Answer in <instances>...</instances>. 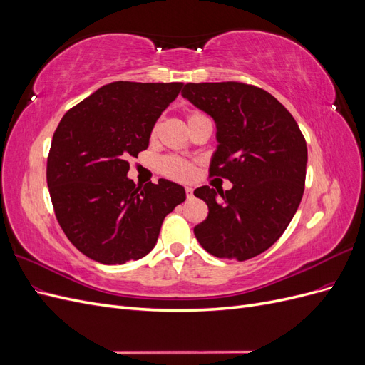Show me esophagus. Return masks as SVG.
<instances>
[{
  "label": "esophagus",
  "instance_id": "34e87169",
  "mask_svg": "<svg viewBox=\"0 0 365 365\" xmlns=\"http://www.w3.org/2000/svg\"><path fill=\"white\" fill-rule=\"evenodd\" d=\"M185 196L187 197H192L193 196V189H192V187H185Z\"/></svg>",
  "mask_w": 365,
  "mask_h": 365
}]
</instances>
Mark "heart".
I'll return each instance as SVG.
<instances>
[{
    "instance_id": "1",
    "label": "heart",
    "mask_w": 365,
    "mask_h": 365,
    "mask_svg": "<svg viewBox=\"0 0 365 365\" xmlns=\"http://www.w3.org/2000/svg\"><path fill=\"white\" fill-rule=\"evenodd\" d=\"M202 118H207V115L201 111H190L189 114H187V121H189V126L196 123V121L202 120ZM157 129H158V125H153L152 135L155 134ZM158 169L163 175L169 176V178H173V180H187L193 173V165L189 161L181 160V158L173 157V155H168V157L160 158Z\"/></svg>"
}]
</instances>
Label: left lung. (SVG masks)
<instances>
[{"instance_id":"8db88e82","label":"left lung","mask_w":365,"mask_h":365,"mask_svg":"<svg viewBox=\"0 0 365 365\" xmlns=\"http://www.w3.org/2000/svg\"><path fill=\"white\" fill-rule=\"evenodd\" d=\"M217 128L210 175L233 182L195 196L208 216L193 231L205 251L244 262L267 251L289 225L303 197L307 146L295 118L277 98L242 82L185 83L181 93Z\"/></svg>"}]
</instances>
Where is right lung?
I'll return each instance as SVG.
<instances>
[{
	"instance_id": "right-lung-1",
	"label": "right lung",
	"mask_w": 365,
	"mask_h": 365,
	"mask_svg": "<svg viewBox=\"0 0 365 365\" xmlns=\"http://www.w3.org/2000/svg\"><path fill=\"white\" fill-rule=\"evenodd\" d=\"M182 82H113L68 109L54 130L47 184L71 244L103 264L145 257L164 217L185 201L168 180L145 187L128 178L129 158L149 146L153 125Z\"/></svg>"
}]
</instances>
